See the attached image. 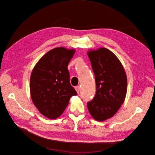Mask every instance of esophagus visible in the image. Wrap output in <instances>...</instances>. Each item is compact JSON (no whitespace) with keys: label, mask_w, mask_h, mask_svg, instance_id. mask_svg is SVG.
I'll list each match as a JSON object with an SVG mask.
<instances>
[{"label":"esophagus","mask_w":155,"mask_h":155,"mask_svg":"<svg viewBox=\"0 0 155 155\" xmlns=\"http://www.w3.org/2000/svg\"><path fill=\"white\" fill-rule=\"evenodd\" d=\"M75 89H76V91H77V92L78 94L80 92V87H79V86H76V87H75Z\"/></svg>","instance_id":"1"}]
</instances>
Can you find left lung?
<instances>
[{
  "mask_svg": "<svg viewBox=\"0 0 155 155\" xmlns=\"http://www.w3.org/2000/svg\"><path fill=\"white\" fill-rule=\"evenodd\" d=\"M88 56L95 76L96 92L87 107L94 119L104 121L113 116L125 100L127 76L120 60L109 50H92Z\"/></svg>",
  "mask_w": 155,
  "mask_h": 155,
  "instance_id": "1",
  "label": "left lung"
}]
</instances>
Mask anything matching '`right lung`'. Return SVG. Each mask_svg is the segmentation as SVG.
I'll use <instances>...</instances> for the list:
<instances>
[{"label":"right lung","instance_id":"right-lung-1","mask_svg":"<svg viewBox=\"0 0 155 155\" xmlns=\"http://www.w3.org/2000/svg\"><path fill=\"white\" fill-rule=\"evenodd\" d=\"M74 50H51L35 64L30 77L31 100L43 116L55 119L62 114L77 92L70 83L68 64Z\"/></svg>","mask_w":155,"mask_h":155}]
</instances>
